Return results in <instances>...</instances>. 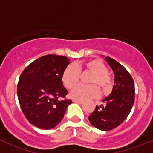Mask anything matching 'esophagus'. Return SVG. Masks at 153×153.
<instances>
[{
    "mask_svg": "<svg viewBox=\"0 0 153 153\" xmlns=\"http://www.w3.org/2000/svg\"><path fill=\"white\" fill-rule=\"evenodd\" d=\"M73 102H76V103H79V104H82L83 102L82 100H76V99H74V100H73Z\"/></svg>",
    "mask_w": 153,
    "mask_h": 153,
    "instance_id": "obj_1",
    "label": "esophagus"
}]
</instances>
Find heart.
<instances>
[{
    "label": "heart",
    "instance_id": "heart-1",
    "mask_svg": "<svg viewBox=\"0 0 153 153\" xmlns=\"http://www.w3.org/2000/svg\"><path fill=\"white\" fill-rule=\"evenodd\" d=\"M79 71L92 74L89 79V84L92 85H79L75 87L70 93L73 98L79 100L97 98L100 95L97 86L104 92H108L112 88V80L107 74V67L99 60H90L84 63H76L75 67L73 65L68 66L62 74V82L66 88L71 90L77 84L79 80Z\"/></svg>",
    "mask_w": 153,
    "mask_h": 153
}]
</instances>
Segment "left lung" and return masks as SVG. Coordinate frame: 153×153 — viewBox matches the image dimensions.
Returning a JSON list of instances; mask_svg holds the SVG:
<instances>
[{
    "label": "left lung",
    "instance_id": "8db88e82",
    "mask_svg": "<svg viewBox=\"0 0 153 153\" xmlns=\"http://www.w3.org/2000/svg\"><path fill=\"white\" fill-rule=\"evenodd\" d=\"M106 60L114 74L115 84L112 93L102 100L103 104L96 106L88 119L97 129L109 131L120 126L130 113L135 100V85L123 65L109 56Z\"/></svg>",
    "mask_w": 153,
    "mask_h": 153
}]
</instances>
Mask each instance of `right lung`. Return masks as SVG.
I'll return each mask as SVG.
<instances>
[{
	"label": "right lung",
	"instance_id": "obj_1",
	"mask_svg": "<svg viewBox=\"0 0 153 153\" xmlns=\"http://www.w3.org/2000/svg\"><path fill=\"white\" fill-rule=\"evenodd\" d=\"M70 59L49 54L41 56L23 70L17 83V97L22 112L32 125L51 129L60 123L71 100L59 99L68 91L62 74Z\"/></svg>",
	"mask_w": 153,
	"mask_h": 153
}]
</instances>
